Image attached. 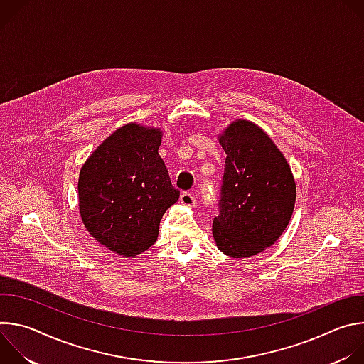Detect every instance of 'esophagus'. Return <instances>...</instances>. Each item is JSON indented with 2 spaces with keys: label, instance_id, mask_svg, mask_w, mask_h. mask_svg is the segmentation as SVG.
<instances>
[{
  "label": "esophagus",
  "instance_id": "34e87169",
  "mask_svg": "<svg viewBox=\"0 0 364 364\" xmlns=\"http://www.w3.org/2000/svg\"><path fill=\"white\" fill-rule=\"evenodd\" d=\"M180 203L184 204V205L193 207V205H196V197H194L193 193L184 191V193H181V196H180Z\"/></svg>",
  "mask_w": 364,
  "mask_h": 364
}]
</instances>
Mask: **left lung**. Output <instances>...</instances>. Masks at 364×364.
Masks as SVG:
<instances>
[{
  "mask_svg": "<svg viewBox=\"0 0 364 364\" xmlns=\"http://www.w3.org/2000/svg\"><path fill=\"white\" fill-rule=\"evenodd\" d=\"M219 142L228 157L213 237L225 255L249 257L274 245L288 226L295 180L284 154L253 122H232Z\"/></svg>",
  "mask_w": 364,
  "mask_h": 364,
  "instance_id": "8db88e82",
  "label": "left lung"
}]
</instances>
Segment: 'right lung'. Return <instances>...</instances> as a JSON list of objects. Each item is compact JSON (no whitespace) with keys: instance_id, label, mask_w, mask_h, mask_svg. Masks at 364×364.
<instances>
[{"instance_id":"obj_1","label":"right lung","mask_w":364,"mask_h":364,"mask_svg":"<svg viewBox=\"0 0 364 364\" xmlns=\"http://www.w3.org/2000/svg\"><path fill=\"white\" fill-rule=\"evenodd\" d=\"M163 132L127 124L82 166L79 210L87 232L122 256H135L159 237L163 215L180 197L159 154Z\"/></svg>"}]
</instances>
